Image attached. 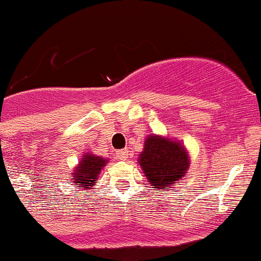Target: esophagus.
Here are the masks:
<instances>
[{
    "instance_id": "esophagus-1",
    "label": "esophagus",
    "mask_w": 261,
    "mask_h": 261,
    "mask_svg": "<svg viewBox=\"0 0 261 261\" xmlns=\"http://www.w3.org/2000/svg\"><path fill=\"white\" fill-rule=\"evenodd\" d=\"M115 158L119 161H124L128 158V150L127 149H120V150H117V153H115Z\"/></svg>"
}]
</instances>
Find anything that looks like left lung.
<instances>
[{
  "label": "left lung",
  "mask_w": 261,
  "mask_h": 261,
  "mask_svg": "<svg viewBox=\"0 0 261 261\" xmlns=\"http://www.w3.org/2000/svg\"><path fill=\"white\" fill-rule=\"evenodd\" d=\"M138 160L149 185L162 191L181 181L190 166L187 150L179 142L150 134Z\"/></svg>",
  "instance_id": "8db88e82"
}]
</instances>
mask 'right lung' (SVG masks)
Returning <instances> with one entry per match:
<instances>
[{
	"instance_id": "add662e5",
	"label": "right lung",
	"mask_w": 261,
	"mask_h": 261,
	"mask_svg": "<svg viewBox=\"0 0 261 261\" xmlns=\"http://www.w3.org/2000/svg\"><path fill=\"white\" fill-rule=\"evenodd\" d=\"M107 163H108V161L106 158L87 153V154L83 155L79 165L75 168L74 173H72V179L69 184L80 185V186L88 190L93 189V186H95L101 168Z\"/></svg>"
}]
</instances>
